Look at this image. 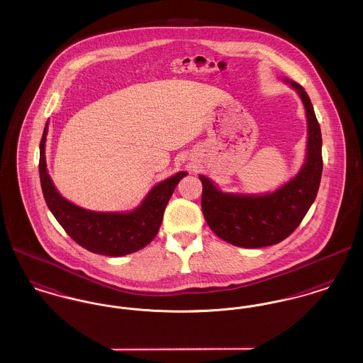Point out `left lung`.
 <instances>
[{"label":"left lung","mask_w":363,"mask_h":363,"mask_svg":"<svg viewBox=\"0 0 363 363\" xmlns=\"http://www.w3.org/2000/svg\"><path fill=\"white\" fill-rule=\"evenodd\" d=\"M298 92L308 118L306 159L294 178L267 194L223 193L206 175L201 209L209 228L240 247H264L286 240L301 225L315 200L323 174L321 129L303 86L284 79Z\"/></svg>","instance_id":"1"}]
</instances>
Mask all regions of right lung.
I'll return each mask as SVG.
<instances>
[{"label":"right lung","mask_w":363,"mask_h":363,"mask_svg":"<svg viewBox=\"0 0 363 363\" xmlns=\"http://www.w3.org/2000/svg\"><path fill=\"white\" fill-rule=\"evenodd\" d=\"M46 122L39 145V177L45 201L67 234L86 250L110 257L135 253L155 238L164 208L175 186L186 175L179 172L157 184L143 203L130 212H95L77 207L55 189L46 169Z\"/></svg>","instance_id":"1"}]
</instances>
